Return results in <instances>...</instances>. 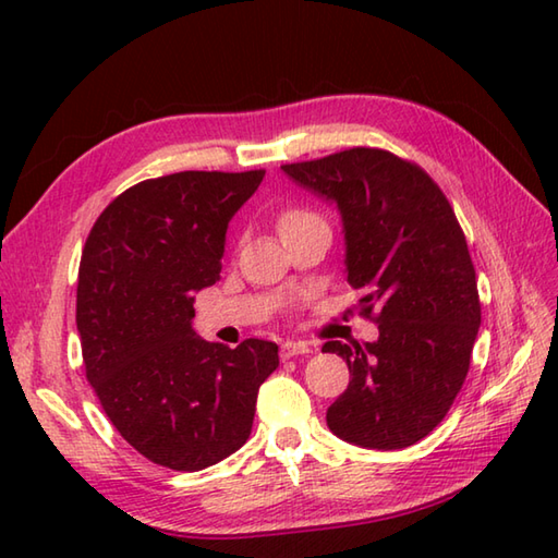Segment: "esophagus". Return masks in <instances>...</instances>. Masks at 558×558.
<instances>
[{"mask_svg": "<svg viewBox=\"0 0 558 558\" xmlns=\"http://www.w3.org/2000/svg\"><path fill=\"white\" fill-rule=\"evenodd\" d=\"M314 352L310 342H300V340H286L280 345V357L282 360H292V357H300V354H310Z\"/></svg>", "mask_w": 558, "mask_h": 558, "instance_id": "1", "label": "esophagus"}]
</instances>
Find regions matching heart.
Instances as JSON below:
<instances>
[{"instance_id":"obj_1","label":"heart","mask_w":558,"mask_h":558,"mask_svg":"<svg viewBox=\"0 0 558 558\" xmlns=\"http://www.w3.org/2000/svg\"><path fill=\"white\" fill-rule=\"evenodd\" d=\"M306 220H316V218L312 216V213H306V210L290 208V210H286V213H282V216L278 218V230H280V232H286V230L294 228V225L306 222Z\"/></svg>"}]
</instances>
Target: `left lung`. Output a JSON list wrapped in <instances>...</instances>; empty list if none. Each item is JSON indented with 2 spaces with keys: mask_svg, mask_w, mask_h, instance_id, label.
Segmentation results:
<instances>
[{
  "mask_svg": "<svg viewBox=\"0 0 558 558\" xmlns=\"http://www.w3.org/2000/svg\"><path fill=\"white\" fill-rule=\"evenodd\" d=\"M280 170L338 208L348 282L364 294L362 314L376 312L374 342L322 348L340 354L352 376L326 412L328 429L360 448L417 444L453 405L482 322L453 208L417 165L376 148Z\"/></svg>",
  "mask_w": 558,
  "mask_h": 558,
  "instance_id": "8db88e82",
  "label": "left lung"
}]
</instances>
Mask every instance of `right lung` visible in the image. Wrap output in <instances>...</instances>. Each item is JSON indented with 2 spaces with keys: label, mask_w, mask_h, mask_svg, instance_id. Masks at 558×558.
<instances>
[{
  "label": "right lung",
  "mask_w": 558,
  "mask_h": 558,
  "mask_svg": "<svg viewBox=\"0 0 558 558\" xmlns=\"http://www.w3.org/2000/svg\"><path fill=\"white\" fill-rule=\"evenodd\" d=\"M252 172H174L100 213L78 268L76 328L90 386L114 429L170 470L216 465L252 434L278 345L198 338L194 294L220 280L225 234L264 182Z\"/></svg>",
  "instance_id": "add662e5"
}]
</instances>
